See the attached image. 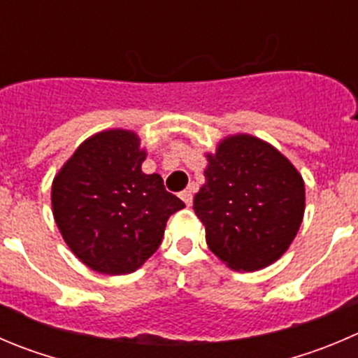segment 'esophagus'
<instances>
[{
	"label": "esophagus",
	"instance_id": "34e87169",
	"mask_svg": "<svg viewBox=\"0 0 358 358\" xmlns=\"http://www.w3.org/2000/svg\"><path fill=\"white\" fill-rule=\"evenodd\" d=\"M180 197H182V201L187 206H192V190H183V192L180 194Z\"/></svg>",
	"mask_w": 358,
	"mask_h": 358
}]
</instances>
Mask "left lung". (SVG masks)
<instances>
[{"label": "left lung", "mask_w": 358, "mask_h": 358, "mask_svg": "<svg viewBox=\"0 0 358 358\" xmlns=\"http://www.w3.org/2000/svg\"><path fill=\"white\" fill-rule=\"evenodd\" d=\"M194 211L211 252L234 271H259L289 250L304 217L306 192L296 166L252 134H232L206 154Z\"/></svg>", "instance_id": "obj_1"}]
</instances>
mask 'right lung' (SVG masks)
Masks as SVG:
<instances>
[{
  "label": "right lung",
  "instance_id": "add662e5",
  "mask_svg": "<svg viewBox=\"0 0 358 358\" xmlns=\"http://www.w3.org/2000/svg\"><path fill=\"white\" fill-rule=\"evenodd\" d=\"M147 150L134 131L106 129L87 138L52 182V213L73 253L101 275H129L159 248L166 222L185 208L145 175Z\"/></svg>",
  "mask_w": 358,
  "mask_h": 358
}]
</instances>
